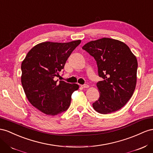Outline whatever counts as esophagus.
<instances>
[{
  "label": "esophagus",
  "instance_id": "1",
  "mask_svg": "<svg viewBox=\"0 0 153 153\" xmlns=\"http://www.w3.org/2000/svg\"><path fill=\"white\" fill-rule=\"evenodd\" d=\"M80 87L82 89H85V88H88L89 86L88 84H84V85H81Z\"/></svg>",
  "mask_w": 153,
  "mask_h": 153
}]
</instances>
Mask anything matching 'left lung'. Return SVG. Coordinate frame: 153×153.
<instances>
[{
  "instance_id": "left-lung-1",
  "label": "left lung",
  "mask_w": 153,
  "mask_h": 153,
  "mask_svg": "<svg viewBox=\"0 0 153 153\" xmlns=\"http://www.w3.org/2000/svg\"><path fill=\"white\" fill-rule=\"evenodd\" d=\"M82 49L96 60L98 75L103 78L97 84L100 94L93 104L94 109L101 114L120 109L131 98L137 84L135 55L125 43L105 37L90 41Z\"/></svg>"
}]
</instances>
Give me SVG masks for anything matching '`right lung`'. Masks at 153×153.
<instances>
[{
  "label": "right lung",
  "instance_id": "add662e5",
  "mask_svg": "<svg viewBox=\"0 0 153 153\" xmlns=\"http://www.w3.org/2000/svg\"><path fill=\"white\" fill-rule=\"evenodd\" d=\"M81 42H44L36 44L27 53L21 64V82L27 100L41 112L51 115L66 111L73 93L79 88L76 84L55 77L64 69L68 57Z\"/></svg>",
  "mask_w": 153,
  "mask_h": 153
}]
</instances>
